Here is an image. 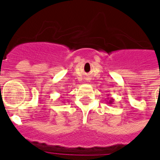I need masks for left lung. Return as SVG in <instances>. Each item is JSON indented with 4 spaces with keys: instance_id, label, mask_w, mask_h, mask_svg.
Wrapping results in <instances>:
<instances>
[{
    "instance_id": "1",
    "label": "left lung",
    "mask_w": 160,
    "mask_h": 160,
    "mask_svg": "<svg viewBox=\"0 0 160 160\" xmlns=\"http://www.w3.org/2000/svg\"><path fill=\"white\" fill-rule=\"evenodd\" d=\"M108 104H112V102H113V98H109V101L108 102H107Z\"/></svg>"
}]
</instances>
